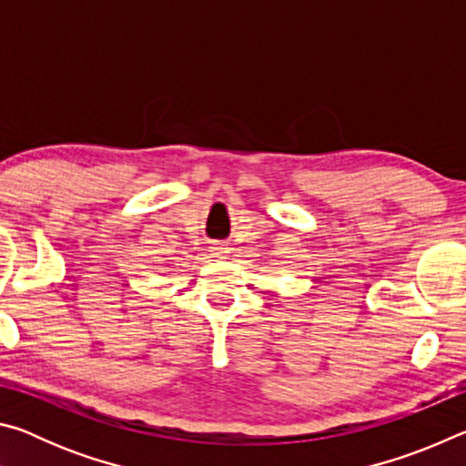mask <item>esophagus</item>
<instances>
[{"label": "esophagus", "mask_w": 466, "mask_h": 466, "mask_svg": "<svg viewBox=\"0 0 466 466\" xmlns=\"http://www.w3.org/2000/svg\"><path fill=\"white\" fill-rule=\"evenodd\" d=\"M209 252L214 257H226L228 255V247H226V244H222V242H214L209 247Z\"/></svg>", "instance_id": "34e87169"}]
</instances>
